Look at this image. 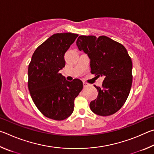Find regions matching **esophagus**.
<instances>
[{"mask_svg":"<svg viewBox=\"0 0 154 154\" xmlns=\"http://www.w3.org/2000/svg\"><path fill=\"white\" fill-rule=\"evenodd\" d=\"M83 86H84L85 87H87V86H88V85L87 84V83H86V82H83Z\"/></svg>","mask_w":154,"mask_h":154,"instance_id":"obj_1","label":"esophagus"}]
</instances>
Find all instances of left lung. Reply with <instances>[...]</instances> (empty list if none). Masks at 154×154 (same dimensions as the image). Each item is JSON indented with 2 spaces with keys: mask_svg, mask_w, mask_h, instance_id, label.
Instances as JSON below:
<instances>
[{
  "mask_svg": "<svg viewBox=\"0 0 154 154\" xmlns=\"http://www.w3.org/2000/svg\"><path fill=\"white\" fill-rule=\"evenodd\" d=\"M76 45L91 59V72L103 76L98 96L90 103L95 114L107 116L117 112L127 99L133 82L132 61L124 46L106 36H80Z\"/></svg>",
  "mask_w": 154,
  "mask_h": 154,
  "instance_id": "8db88e82",
  "label": "left lung"
}]
</instances>
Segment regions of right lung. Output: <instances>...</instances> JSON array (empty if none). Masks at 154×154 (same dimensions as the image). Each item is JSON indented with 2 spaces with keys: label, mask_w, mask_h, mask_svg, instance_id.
<instances>
[{
  "label": "right lung",
  "mask_w": 154,
  "mask_h": 154,
  "mask_svg": "<svg viewBox=\"0 0 154 154\" xmlns=\"http://www.w3.org/2000/svg\"><path fill=\"white\" fill-rule=\"evenodd\" d=\"M79 36L57 33L37 47L28 66V89L39 111L51 119L63 120L72 114L74 99L82 91L80 79L69 82L59 70L66 61L64 55Z\"/></svg>",
  "instance_id": "add662e5"
}]
</instances>
